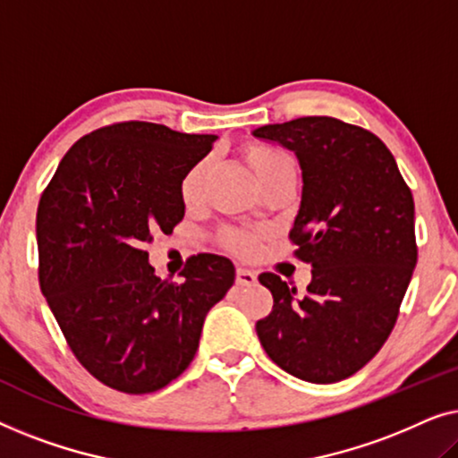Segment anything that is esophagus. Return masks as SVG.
I'll list each match as a JSON object with an SVG mask.
<instances>
[{
    "instance_id": "obj_1",
    "label": "esophagus",
    "mask_w": 458,
    "mask_h": 458,
    "mask_svg": "<svg viewBox=\"0 0 458 458\" xmlns=\"http://www.w3.org/2000/svg\"><path fill=\"white\" fill-rule=\"evenodd\" d=\"M237 285H254L256 284V273L250 268H237L235 273Z\"/></svg>"
}]
</instances>
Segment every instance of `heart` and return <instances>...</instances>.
<instances>
[{"instance_id":"obj_1","label":"heart","mask_w":458,"mask_h":458,"mask_svg":"<svg viewBox=\"0 0 458 458\" xmlns=\"http://www.w3.org/2000/svg\"><path fill=\"white\" fill-rule=\"evenodd\" d=\"M240 156L242 160L246 162L250 171L254 173V177L259 179L260 185L265 183L273 173H277L281 166L292 165V160L287 158L284 152L268 148L265 143H246V146L240 149ZM208 173V162L199 160L183 174L179 185V193L187 208H193V206H198L204 199ZM223 243L225 248L231 250V252L240 256H250L256 252V248H259V237L254 233H248V231H227V233L223 235Z\"/></svg>"}]
</instances>
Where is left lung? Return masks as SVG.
<instances>
[{
  "label": "left lung",
  "mask_w": 458,
  "mask_h": 458,
  "mask_svg": "<svg viewBox=\"0 0 458 458\" xmlns=\"http://www.w3.org/2000/svg\"><path fill=\"white\" fill-rule=\"evenodd\" d=\"M254 137L296 154L302 199L290 231L312 267L298 296L275 273L256 334L275 365L310 384H334L379 352L417 265L415 202L386 143L331 116L265 124Z\"/></svg>",
  "instance_id": "obj_1"
}]
</instances>
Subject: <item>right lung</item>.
<instances>
[{
	"mask_svg": "<svg viewBox=\"0 0 458 458\" xmlns=\"http://www.w3.org/2000/svg\"><path fill=\"white\" fill-rule=\"evenodd\" d=\"M215 141L156 123L110 124L81 137L43 191L41 292L81 365L114 390L148 394L177 379L233 285L225 256H191L174 284L156 277L143 250L181 223V179Z\"/></svg>",
	"mask_w": 458,
	"mask_h": 458,
	"instance_id": "right-lung-1",
	"label": "right lung"
}]
</instances>
